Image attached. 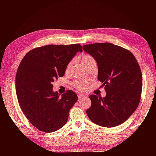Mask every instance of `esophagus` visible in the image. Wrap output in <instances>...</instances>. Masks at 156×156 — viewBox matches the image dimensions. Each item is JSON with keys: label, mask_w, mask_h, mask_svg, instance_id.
Returning a JSON list of instances; mask_svg holds the SVG:
<instances>
[{"label": "esophagus", "mask_w": 156, "mask_h": 156, "mask_svg": "<svg viewBox=\"0 0 156 156\" xmlns=\"http://www.w3.org/2000/svg\"><path fill=\"white\" fill-rule=\"evenodd\" d=\"M84 95H83V94H78V99H81V98H84Z\"/></svg>", "instance_id": "obj_1"}]
</instances>
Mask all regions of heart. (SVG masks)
Here are the masks:
<instances>
[{"label": "heart", "mask_w": 156, "mask_h": 156, "mask_svg": "<svg viewBox=\"0 0 156 156\" xmlns=\"http://www.w3.org/2000/svg\"><path fill=\"white\" fill-rule=\"evenodd\" d=\"M80 59L81 60L82 64L83 65L84 68L88 67L89 65L96 64V60H95V59L94 58V57L91 56V55H89V54H84L81 55V56H80ZM72 65V61H71L68 63L67 67H66V72H68L69 71ZM88 84H89L88 81L76 80L73 82L72 84L75 88L78 89V90L84 91V90H85L87 88Z\"/></svg>", "instance_id": "b5f03b06"}]
</instances>
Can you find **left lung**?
Returning <instances> with one entry per match:
<instances>
[{"label": "left lung", "mask_w": 156, "mask_h": 156, "mask_svg": "<svg viewBox=\"0 0 156 156\" xmlns=\"http://www.w3.org/2000/svg\"><path fill=\"white\" fill-rule=\"evenodd\" d=\"M83 49L96 60L98 78L105 87V98L91 95L87 114L92 122L104 127L120 125L138 107L142 89L140 67L129 50L112 43L84 44Z\"/></svg>", "instance_id": "left-lung-1"}]
</instances>
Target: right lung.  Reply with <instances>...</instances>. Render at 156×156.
I'll list each match as a JSON object with an SVG mask.
<instances>
[{
    "label": "right lung",
    "instance_id": "add662e5",
    "mask_svg": "<svg viewBox=\"0 0 156 156\" xmlns=\"http://www.w3.org/2000/svg\"><path fill=\"white\" fill-rule=\"evenodd\" d=\"M78 51L80 44H49L29 51L18 66L16 91L18 103L27 120L38 130L51 133L62 128L78 100L67 90L61 97L53 91V82L65 75L66 67Z\"/></svg>",
    "mask_w": 156,
    "mask_h": 156
}]
</instances>
